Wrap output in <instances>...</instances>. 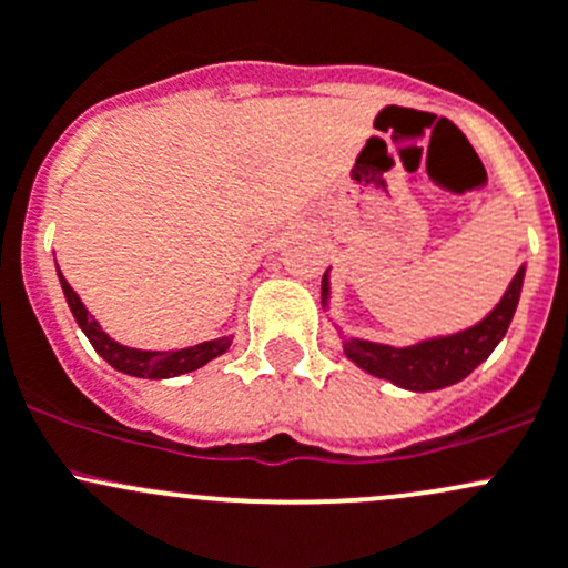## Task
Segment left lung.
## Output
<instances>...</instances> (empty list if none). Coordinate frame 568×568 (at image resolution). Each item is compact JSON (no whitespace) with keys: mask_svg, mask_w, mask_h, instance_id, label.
<instances>
[{"mask_svg":"<svg viewBox=\"0 0 568 568\" xmlns=\"http://www.w3.org/2000/svg\"><path fill=\"white\" fill-rule=\"evenodd\" d=\"M523 282L525 265H519V271L514 273L506 292H503V297L495 303V308L487 317L478 320L476 325L465 327V331L420 338V342L405 344V347L349 336L336 323H333V327H336L338 338H342L344 355L358 369L372 374V377L388 379V383L399 385L405 390H415V394L440 390L465 379L498 347L500 338L506 336L508 325H511L514 312H517ZM327 303H331V267H327L323 276V308H327Z\"/></svg>","mask_w":568,"mask_h":568,"instance_id":"left-lung-1","label":"left lung"}]
</instances>
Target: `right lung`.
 <instances>
[{
  "mask_svg": "<svg viewBox=\"0 0 568 568\" xmlns=\"http://www.w3.org/2000/svg\"><path fill=\"white\" fill-rule=\"evenodd\" d=\"M57 276H60L62 292H65V301L73 312L75 323H79L84 336L90 338V344L95 347V353L106 361L109 366H114L116 372L131 374V377H144V379H169L180 377V374H189L202 369L204 364H210L213 358L224 355L232 347V336H219L210 338V342L194 344V347L183 349H136L125 347V344L114 342L98 320L87 312V306L81 303V297L75 295L73 286L65 282V276L57 267Z\"/></svg>",
  "mask_w": 568,
  "mask_h": 568,
  "instance_id": "right-lung-1",
  "label": "right lung"
}]
</instances>
